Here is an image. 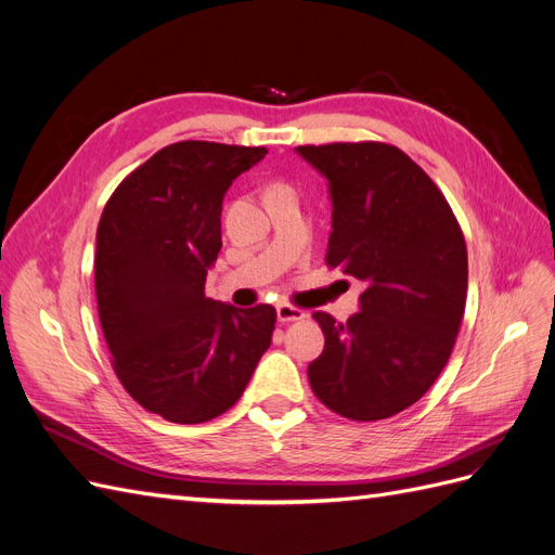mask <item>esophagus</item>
<instances>
[{"instance_id":"34e87169","label":"esophagus","mask_w":555,"mask_h":555,"mask_svg":"<svg viewBox=\"0 0 555 555\" xmlns=\"http://www.w3.org/2000/svg\"><path fill=\"white\" fill-rule=\"evenodd\" d=\"M275 314H278V322L287 324V322H300V319H306V312L298 310L294 306H287V304H278L275 306Z\"/></svg>"}]
</instances>
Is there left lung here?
<instances>
[{"instance_id": "8db88e82", "label": "left lung", "mask_w": 555, "mask_h": 555, "mask_svg": "<svg viewBox=\"0 0 555 555\" xmlns=\"http://www.w3.org/2000/svg\"><path fill=\"white\" fill-rule=\"evenodd\" d=\"M326 178V266L363 284L345 324L314 312L324 351L308 365L314 396L351 422L393 416L447 365L467 294V249L447 198L422 166L386 143L300 145Z\"/></svg>"}]
</instances>
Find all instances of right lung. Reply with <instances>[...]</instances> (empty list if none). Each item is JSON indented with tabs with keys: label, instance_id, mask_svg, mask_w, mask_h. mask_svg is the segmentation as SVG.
Wrapping results in <instances>:
<instances>
[{
	"label": "right lung",
	"instance_id": "right-lung-1",
	"mask_svg": "<svg viewBox=\"0 0 555 555\" xmlns=\"http://www.w3.org/2000/svg\"><path fill=\"white\" fill-rule=\"evenodd\" d=\"M266 147L180 141L129 173L96 229L94 284L127 393L173 424H204L243 396L271 347L275 310L206 298L222 201Z\"/></svg>",
	"mask_w": 555,
	"mask_h": 555
}]
</instances>
